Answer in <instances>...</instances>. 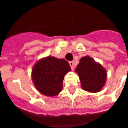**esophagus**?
I'll use <instances>...</instances> for the list:
<instances>
[{
	"label": "esophagus",
	"instance_id": "34e87169",
	"mask_svg": "<svg viewBox=\"0 0 128 128\" xmlns=\"http://www.w3.org/2000/svg\"><path fill=\"white\" fill-rule=\"evenodd\" d=\"M69 64H70V66L71 69L73 70H74V63H73V62H70Z\"/></svg>",
	"mask_w": 128,
	"mask_h": 128
}]
</instances>
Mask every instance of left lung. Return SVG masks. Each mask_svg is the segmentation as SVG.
Here are the masks:
<instances>
[{
	"instance_id": "obj_1",
	"label": "left lung",
	"mask_w": 128,
	"mask_h": 128,
	"mask_svg": "<svg viewBox=\"0 0 128 128\" xmlns=\"http://www.w3.org/2000/svg\"><path fill=\"white\" fill-rule=\"evenodd\" d=\"M82 88L90 92H99L107 80V71L90 56L82 57L76 67Z\"/></svg>"
}]
</instances>
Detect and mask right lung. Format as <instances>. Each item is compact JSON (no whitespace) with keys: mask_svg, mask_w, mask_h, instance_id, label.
<instances>
[{"mask_svg":"<svg viewBox=\"0 0 128 128\" xmlns=\"http://www.w3.org/2000/svg\"><path fill=\"white\" fill-rule=\"evenodd\" d=\"M70 70L68 62L64 59L49 56L39 60L34 65L32 71V81L41 94L57 96L62 90L64 76Z\"/></svg>","mask_w":128,"mask_h":128,"instance_id":"add662e5","label":"right lung"}]
</instances>
